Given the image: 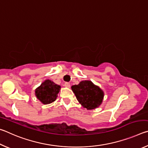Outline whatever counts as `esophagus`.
Wrapping results in <instances>:
<instances>
[{"mask_svg": "<svg viewBox=\"0 0 148 148\" xmlns=\"http://www.w3.org/2000/svg\"><path fill=\"white\" fill-rule=\"evenodd\" d=\"M64 86L69 88V87H71V85H70V84L68 83V82H65L64 84Z\"/></svg>", "mask_w": 148, "mask_h": 148, "instance_id": "1", "label": "esophagus"}]
</instances>
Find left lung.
<instances>
[{
    "mask_svg": "<svg viewBox=\"0 0 148 148\" xmlns=\"http://www.w3.org/2000/svg\"><path fill=\"white\" fill-rule=\"evenodd\" d=\"M72 90L78 102L87 110H93L102 104L104 92L91 81L85 80L72 86Z\"/></svg>",
    "mask_w": 148,
    "mask_h": 148,
    "instance_id": "obj_1",
    "label": "left lung"
}]
</instances>
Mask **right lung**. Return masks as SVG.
I'll return each mask as SVG.
<instances>
[{
    "label": "right lung",
    "mask_w": 148,
    "mask_h": 148,
    "mask_svg": "<svg viewBox=\"0 0 148 148\" xmlns=\"http://www.w3.org/2000/svg\"><path fill=\"white\" fill-rule=\"evenodd\" d=\"M61 86L49 79H46L35 89L36 98L44 104H48L56 101Z\"/></svg>",
    "instance_id": "1"
}]
</instances>
